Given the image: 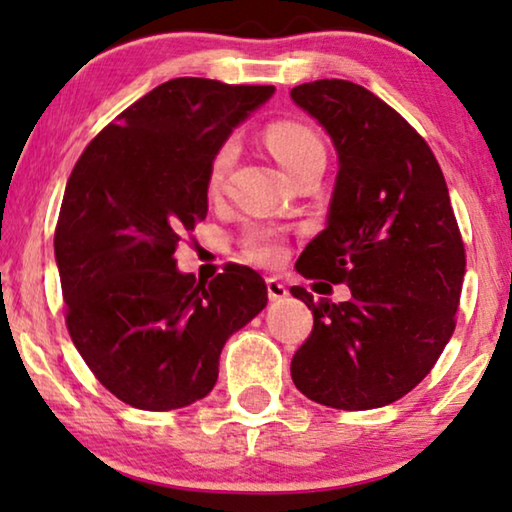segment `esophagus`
<instances>
[{"instance_id": "obj_1", "label": "esophagus", "mask_w": 512, "mask_h": 512, "mask_svg": "<svg viewBox=\"0 0 512 512\" xmlns=\"http://www.w3.org/2000/svg\"><path fill=\"white\" fill-rule=\"evenodd\" d=\"M266 292H269L271 301H280L287 297V287L278 278H266Z\"/></svg>"}]
</instances>
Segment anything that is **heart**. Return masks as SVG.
I'll return each instance as SVG.
<instances>
[{"instance_id":"1","label":"heart","mask_w":512,"mask_h":512,"mask_svg":"<svg viewBox=\"0 0 512 512\" xmlns=\"http://www.w3.org/2000/svg\"><path fill=\"white\" fill-rule=\"evenodd\" d=\"M264 141L271 153L276 155V160L283 164L292 176L299 174L308 162L315 160V157L325 155V146H322L318 134H315L311 127L301 125V122H292V120L273 122V125L266 127ZM234 155H236L234 141L222 143L218 153L213 155L211 167H208V187H211V190L220 187L222 181H225L227 171L234 162ZM241 243H243V250H246V255L262 264H278L287 253L285 239L280 236V232L264 225H250L246 232H243Z\"/></svg>"}]
</instances>
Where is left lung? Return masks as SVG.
<instances>
[{
    "mask_svg": "<svg viewBox=\"0 0 512 512\" xmlns=\"http://www.w3.org/2000/svg\"><path fill=\"white\" fill-rule=\"evenodd\" d=\"M290 95L338 153L327 227L297 271L352 292L331 304L292 287L313 311L292 380L329 408L387 406L422 383L455 331L466 255L448 185L427 141L362 85L322 78Z\"/></svg>",
    "mask_w": 512,
    "mask_h": 512,
    "instance_id": "8db88e82",
    "label": "left lung"
}]
</instances>
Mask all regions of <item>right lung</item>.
<instances>
[{"label":"right lung","instance_id":"add662e5","mask_svg":"<svg viewBox=\"0 0 512 512\" xmlns=\"http://www.w3.org/2000/svg\"><path fill=\"white\" fill-rule=\"evenodd\" d=\"M273 85L174 78L122 111L71 171L55 227L67 329L95 378L141 410L204 399L227 338L266 306L257 271L211 283L174 253L208 211V167Z\"/></svg>","mask_w":512,"mask_h":512}]
</instances>
